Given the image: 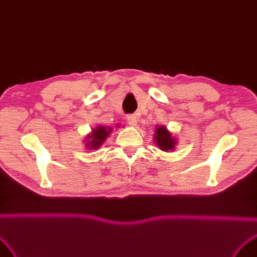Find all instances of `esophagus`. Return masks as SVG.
Wrapping results in <instances>:
<instances>
[{"instance_id":"34e87169","label":"esophagus","mask_w":257,"mask_h":257,"mask_svg":"<svg viewBox=\"0 0 257 257\" xmlns=\"http://www.w3.org/2000/svg\"><path fill=\"white\" fill-rule=\"evenodd\" d=\"M127 122L131 127H135L137 125V116L136 115H129L127 117Z\"/></svg>"}]
</instances>
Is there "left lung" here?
I'll use <instances>...</instances> for the list:
<instances>
[{"mask_svg": "<svg viewBox=\"0 0 257 257\" xmlns=\"http://www.w3.org/2000/svg\"><path fill=\"white\" fill-rule=\"evenodd\" d=\"M154 141L159 150L167 153L173 152L177 145V139L165 126H157L155 128Z\"/></svg>", "mask_w": 257, "mask_h": 257, "instance_id": "1", "label": "left lung"}]
</instances>
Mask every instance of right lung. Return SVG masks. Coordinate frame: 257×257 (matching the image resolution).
Wrapping results in <instances>:
<instances>
[{
	"label": "right lung",
	"instance_id": "obj_1",
	"mask_svg": "<svg viewBox=\"0 0 257 257\" xmlns=\"http://www.w3.org/2000/svg\"><path fill=\"white\" fill-rule=\"evenodd\" d=\"M111 127L107 126H97L92 130V132L85 137V147L89 151H96L100 148L101 145L105 142V140L111 135Z\"/></svg>",
	"mask_w": 257,
	"mask_h": 257
}]
</instances>
